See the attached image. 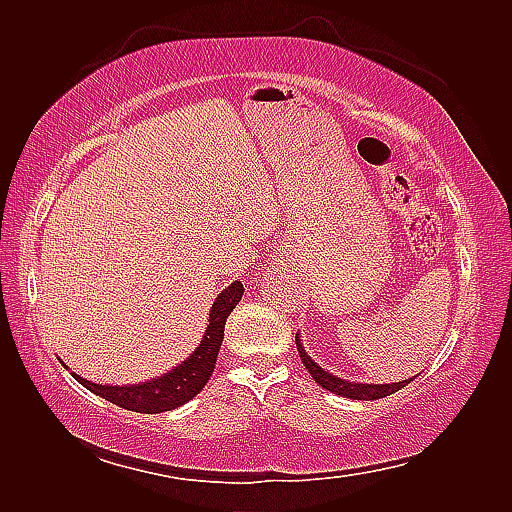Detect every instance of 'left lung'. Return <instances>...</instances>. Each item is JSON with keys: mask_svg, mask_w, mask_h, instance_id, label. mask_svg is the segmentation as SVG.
Instances as JSON below:
<instances>
[{"mask_svg": "<svg viewBox=\"0 0 512 512\" xmlns=\"http://www.w3.org/2000/svg\"><path fill=\"white\" fill-rule=\"evenodd\" d=\"M297 350H299V356L301 361L305 365V369L312 374V378L322 386V389H327L335 395H342V397H348V399H365V401H371V399H380V397H386L391 395L395 391H401L404 389L406 384H410L414 378L410 380H404V382H395V384H361V382H348L344 378H337L333 374H329V371H324L318 363H314L312 359H309L307 352L303 350L301 342H299V335H297Z\"/></svg>", "mask_w": 512, "mask_h": 512, "instance_id": "left-lung-1", "label": "left lung"}]
</instances>
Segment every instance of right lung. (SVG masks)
<instances>
[{
  "instance_id": "add662e5",
  "label": "right lung",
  "mask_w": 512,
  "mask_h": 512,
  "mask_svg": "<svg viewBox=\"0 0 512 512\" xmlns=\"http://www.w3.org/2000/svg\"><path fill=\"white\" fill-rule=\"evenodd\" d=\"M241 294H243L241 282H232L226 290L218 294V299H215L211 307L209 327L203 339H200V346L192 352L188 361H183L173 371H168V374L160 378H153L149 382L132 384V386H108V384H94L76 374L72 376L91 393H96L102 399L111 401V404L132 412L156 414V412L179 408L185 404V401H190L194 395L203 391L205 384L209 382L215 369V361H218L220 346L224 342L226 318L241 301Z\"/></svg>"
}]
</instances>
